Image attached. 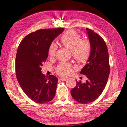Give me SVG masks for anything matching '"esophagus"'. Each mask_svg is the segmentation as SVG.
<instances>
[{"mask_svg": "<svg viewBox=\"0 0 127 127\" xmlns=\"http://www.w3.org/2000/svg\"><path fill=\"white\" fill-rule=\"evenodd\" d=\"M66 80H67V78H61V79H60V80H61V81H66Z\"/></svg>", "mask_w": 127, "mask_h": 127, "instance_id": "esophagus-1", "label": "esophagus"}]
</instances>
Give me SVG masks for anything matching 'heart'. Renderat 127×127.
<instances>
[{
  "instance_id": "1",
  "label": "heart",
  "mask_w": 127,
  "mask_h": 127,
  "mask_svg": "<svg viewBox=\"0 0 127 127\" xmlns=\"http://www.w3.org/2000/svg\"><path fill=\"white\" fill-rule=\"evenodd\" d=\"M61 41L62 44L70 50L74 58L80 62L87 60L91 52V45L88 40L82 39L81 36L74 30H69L62 35ZM57 49V46L54 42L50 44L48 53L50 56L55 55ZM73 71L72 66L69 64L62 63L59 66L58 72L62 76H68Z\"/></svg>"
}]
</instances>
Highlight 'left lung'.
Listing matches in <instances>:
<instances>
[{"instance_id":"1","label":"left lung","mask_w":127,"mask_h":127,"mask_svg":"<svg viewBox=\"0 0 127 127\" xmlns=\"http://www.w3.org/2000/svg\"><path fill=\"white\" fill-rule=\"evenodd\" d=\"M86 30L92 49L80 74L85 75L88 80L85 83L77 81L75 87L70 91L72 98L82 104L94 101L101 94L110 71L108 48L103 39L93 30L88 28Z\"/></svg>"}]
</instances>
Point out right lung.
<instances>
[{
	"label": "right lung",
	"mask_w": 127,
	"mask_h": 127,
	"mask_svg": "<svg viewBox=\"0 0 127 127\" xmlns=\"http://www.w3.org/2000/svg\"><path fill=\"white\" fill-rule=\"evenodd\" d=\"M64 30L40 29L25 36L19 45L15 60L16 78L26 95L36 103L48 102L56 94L58 78L53 75L46 77L41 66L47 59L50 44Z\"/></svg>",
	"instance_id": "obj_1"
}]
</instances>
